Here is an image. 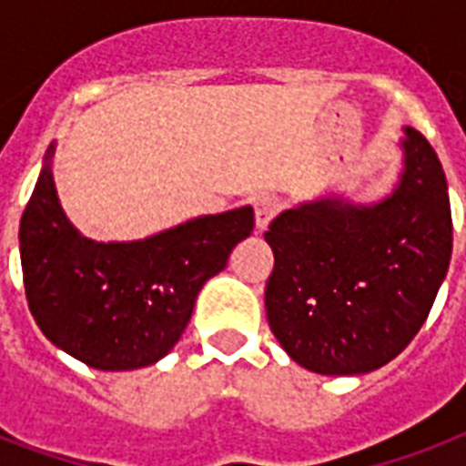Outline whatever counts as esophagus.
Wrapping results in <instances>:
<instances>
[{"label": "esophagus", "instance_id": "34e87169", "mask_svg": "<svg viewBox=\"0 0 466 466\" xmlns=\"http://www.w3.org/2000/svg\"><path fill=\"white\" fill-rule=\"evenodd\" d=\"M256 210V227L258 229H266L270 225V219L276 218L280 212V200L276 196H258L254 203Z\"/></svg>", "mask_w": 466, "mask_h": 466}]
</instances>
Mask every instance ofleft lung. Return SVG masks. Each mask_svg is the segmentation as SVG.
Listing matches in <instances>:
<instances>
[{"instance_id":"left-lung-1","label":"left lung","mask_w":466,"mask_h":466,"mask_svg":"<svg viewBox=\"0 0 466 466\" xmlns=\"http://www.w3.org/2000/svg\"><path fill=\"white\" fill-rule=\"evenodd\" d=\"M401 171L375 203L314 198L280 212L263 234L276 266L266 314L278 343L317 375H365L413 340L448 276V178L413 127L399 140Z\"/></svg>"}]
</instances>
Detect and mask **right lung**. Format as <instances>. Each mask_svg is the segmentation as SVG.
<instances>
[{"label":"right lung","mask_w":466,"mask_h":466,"mask_svg":"<svg viewBox=\"0 0 466 466\" xmlns=\"http://www.w3.org/2000/svg\"><path fill=\"white\" fill-rule=\"evenodd\" d=\"M55 142L18 227L28 309L50 343L89 368L159 362L188 326L198 292L254 232V208L200 215L135 241L84 237L62 210Z\"/></svg>","instance_id":"add662e5"}]
</instances>
